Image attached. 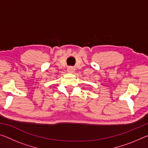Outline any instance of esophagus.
I'll list each match as a JSON object with an SVG mask.
<instances>
[{"mask_svg":"<svg viewBox=\"0 0 148 148\" xmlns=\"http://www.w3.org/2000/svg\"><path fill=\"white\" fill-rule=\"evenodd\" d=\"M67 71H68L69 73H74L75 71V69L72 66H69L68 68V70H67Z\"/></svg>","mask_w":148,"mask_h":148,"instance_id":"1","label":"esophagus"}]
</instances>
